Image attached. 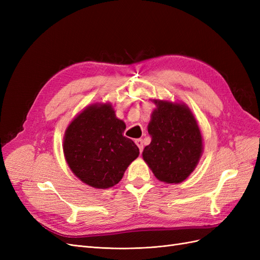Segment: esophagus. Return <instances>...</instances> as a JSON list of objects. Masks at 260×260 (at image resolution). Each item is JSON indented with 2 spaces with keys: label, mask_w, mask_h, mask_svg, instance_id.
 Wrapping results in <instances>:
<instances>
[{
  "label": "esophagus",
  "mask_w": 260,
  "mask_h": 260,
  "mask_svg": "<svg viewBox=\"0 0 260 260\" xmlns=\"http://www.w3.org/2000/svg\"><path fill=\"white\" fill-rule=\"evenodd\" d=\"M136 144L138 145L140 152L143 151V140L142 139H137L136 140Z\"/></svg>",
  "instance_id": "1"
}]
</instances>
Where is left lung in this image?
Segmentation results:
<instances>
[{"label":"left lung","instance_id":"8db88e82","mask_svg":"<svg viewBox=\"0 0 260 260\" xmlns=\"http://www.w3.org/2000/svg\"><path fill=\"white\" fill-rule=\"evenodd\" d=\"M156 108L147 131L152 141L143 149V159L154 176L165 183H181L198 166L203 138L191 109L184 103L153 100Z\"/></svg>","mask_w":260,"mask_h":260}]
</instances>
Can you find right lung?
I'll use <instances>...</instances> for the list:
<instances>
[{
	"mask_svg": "<svg viewBox=\"0 0 260 260\" xmlns=\"http://www.w3.org/2000/svg\"><path fill=\"white\" fill-rule=\"evenodd\" d=\"M125 123L116 117L111 103L86 106L68 124L62 151L68 167L83 183L108 188L122 179L138 158L139 147L123 137Z\"/></svg>",
	"mask_w": 260,
	"mask_h": 260,
	"instance_id": "add662e5",
	"label": "right lung"
}]
</instances>
